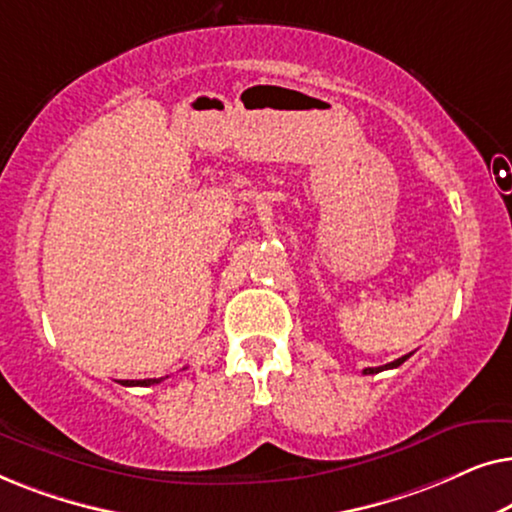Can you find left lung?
<instances>
[{"mask_svg":"<svg viewBox=\"0 0 512 512\" xmlns=\"http://www.w3.org/2000/svg\"><path fill=\"white\" fill-rule=\"evenodd\" d=\"M412 354H405V356H401V359H396V361H391V363H387V366H377V368H366L363 370V375H375V373H382V370H389V368H398L401 366L403 361H408Z\"/></svg>","mask_w":512,"mask_h":512,"instance_id":"8db88e82","label":"left lung"}]
</instances>
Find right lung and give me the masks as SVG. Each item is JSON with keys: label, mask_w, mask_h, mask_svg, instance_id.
Segmentation results:
<instances>
[{"label": "right lung", "mask_w": 512, "mask_h": 512, "mask_svg": "<svg viewBox=\"0 0 512 512\" xmlns=\"http://www.w3.org/2000/svg\"><path fill=\"white\" fill-rule=\"evenodd\" d=\"M163 380L165 377H158V380L156 377L153 380H121V384L123 387H151V384H160Z\"/></svg>", "instance_id": "1"}]
</instances>
